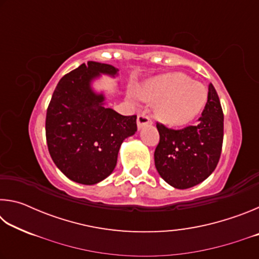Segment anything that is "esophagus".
Returning a JSON list of instances; mask_svg holds the SVG:
<instances>
[{
  "mask_svg": "<svg viewBox=\"0 0 259 259\" xmlns=\"http://www.w3.org/2000/svg\"><path fill=\"white\" fill-rule=\"evenodd\" d=\"M152 123V120L151 117L146 115L145 113H142L139 114L138 117H137V125H138V129H142L144 126L147 125V124H151Z\"/></svg>",
  "mask_w": 259,
  "mask_h": 259,
  "instance_id": "obj_1",
  "label": "esophagus"
}]
</instances>
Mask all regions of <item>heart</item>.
<instances>
[{
    "label": "heart",
    "instance_id": "obj_1",
    "mask_svg": "<svg viewBox=\"0 0 259 259\" xmlns=\"http://www.w3.org/2000/svg\"><path fill=\"white\" fill-rule=\"evenodd\" d=\"M139 96L156 103L155 112L165 123L183 125L192 121L207 103V89L182 73H171L153 78L140 87Z\"/></svg>",
    "mask_w": 259,
    "mask_h": 259
}]
</instances>
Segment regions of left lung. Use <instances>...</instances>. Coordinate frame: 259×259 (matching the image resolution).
<instances>
[{"instance_id": "obj_1", "label": "left lung", "mask_w": 259, "mask_h": 259, "mask_svg": "<svg viewBox=\"0 0 259 259\" xmlns=\"http://www.w3.org/2000/svg\"><path fill=\"white\" fill-rule=\"evenodd\" d=\"M156 128L160 142L154 152L155 166L169 185L185 190L202 183L212 174L222 153L224 114L211 83L198 123L176 130L156 122Z\"/></svg>"}]
</instances>
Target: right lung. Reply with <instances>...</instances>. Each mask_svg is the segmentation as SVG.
Returning <instances> with one entry per match:
<instances>
[{"label":"right lung","instance_id":"obj_1","mask_svg":"<svg viewBox=\"0 0 259 259\" xmlns=\"http://www.w3.org/2000/svg\"><path fill=\"white\" fill-rule=\"evenodd\" d=\"M112 65L88 61L60 78L47 109L46 137L55 164L65 176L94 185L113 172L121 144L137 131V115L104 106L91 89L100 74L114 76Z\"/></svg>","mask_w":259,"mask_h":259}]
</instances>
